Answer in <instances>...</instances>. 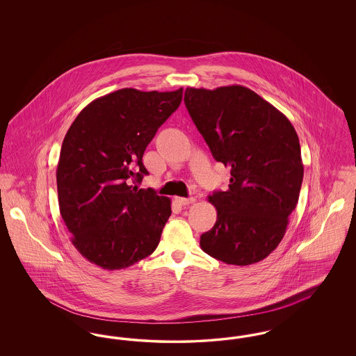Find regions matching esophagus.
Here are the masks:
<instances>
[{"label":"esophagus","instance_id":"obj_1","mask_svg":"<svg viewBox=\"0 0 356 356\" xmlns=\"http://www.w3.org/2000/svg\"><path fill=\"white\" fill-rule=\"evenodd\" d=\"M176 200V203L180 204V205H189V204L195 203L196 200H195V197H176L175 199Z\"/></svg>","mask_w":356,"mask_h":356}]
</instances>
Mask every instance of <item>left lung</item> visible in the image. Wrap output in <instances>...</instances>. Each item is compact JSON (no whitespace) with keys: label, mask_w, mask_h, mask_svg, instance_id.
<instances>
[{"label":"left lung","mask_w":356,"mask_h":356,"mask_svg":"<svg viewBox=\"0 0 356 356\" xmlns=\"http://www.w3.org/2000/svg\"><path fill=\"white\" fill-rule=\"evenodd\" d=\"M184 102L215 160L231 167L228 191L208 197L218 219L200 247L227 264L257 263L279 245L299 200L305 168L296 131L241 85L186 88Z\"/></svg>","instance_id":"1"}]
</instances>
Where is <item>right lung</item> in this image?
Segmentation results:
<instances>
[{
  "mask_svg": "<svg viewBox=\"0 0 356 356\" xmlns=\"http://www.w3.org/2000/svg\"><path fill=\"white\" fill-rule=\"evenodd\" d=\"M183 88H124L88 104L63 141L56 170L58 205L72 243L104 270L127 268L152 254L170 216V200L138 189L143 154L179 108Z\"/></svg>",
  "mask_w": 356,
  "mask_h": 356,
  "instance_id": "add662e5",
  "label": "right lung"
}]
</instances>
